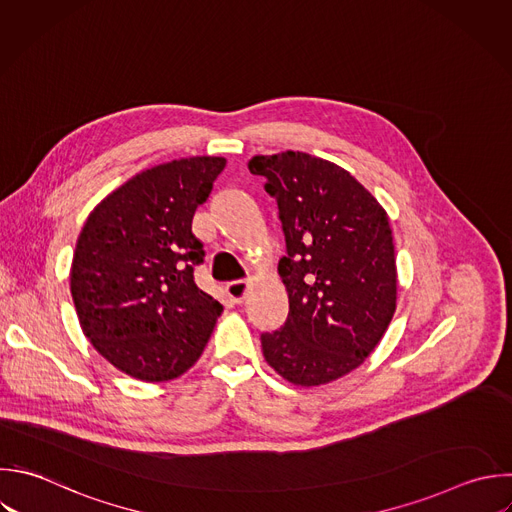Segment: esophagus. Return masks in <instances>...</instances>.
Instances as JSON below:
<instances>
[{
  "label": "esophagus",
  "instance_id": "1",
  "mask_svg": "<svg viewBox=\"0 0 512 512\" xmlns=\"http://www.w3.org/2000/svg\"><path fill=\"white\" fill-rule=\"evenodd\" d=\"M248 290H250V284H248V282H244V280L230 282V284L226 286V292H228L230 300H232V302H236V304H242V302H244V298H246Z\"/></svg>",
  "mask_w": 512,
  "mask_h": 512
}]
</instances>
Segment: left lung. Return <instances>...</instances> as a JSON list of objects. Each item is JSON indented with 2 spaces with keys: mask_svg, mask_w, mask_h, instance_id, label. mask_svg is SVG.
<instances>
[{
  "mask_svg": "<svg viewBox=\"0 0 512 512\" xmlns=\"http://www.w3.org/2000/svg\"><path fill=\"white\" fill-rule=\"evenodd\" d=\"M278 202L290 312L262 334L266 362L294 386L334 382L372 354L396 310V256L386 210L344 168L306 152L254 156Z\"/></svg>",
  "mask_w": 512,
  "mask_h": 512,
  "instance_id": "1",
  "label": "left lung"
}]
</instances>
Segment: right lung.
<instances>
[{"mask_svg": "<svg viewBox=\"0 0 512 512\" xmlns=\"http://www.w3.org/2000/svg\"><path fill=\"white\" fill-rule=\"evenodd\" d=\"M226 158L192 156L142 170L88 216L70 288L92 346L142 382L182 376L202 356L222 304L194 282L202 242L192 218Z\"/></svg>", "mask_w": 512, "mask_h": 512, "instance_id": "1", "label": "right lung"}]
</instances>
